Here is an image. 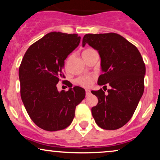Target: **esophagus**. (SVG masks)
<instances>
[{"label":"esophagus","mask_w":160,"mask_h":160,"mask_svg":"<svg viewBox=\"0 0 160 160\" xmlns=\"http://www.w3.org/2000/svg\"><path fill=\"white\" fill-rule=\"evenodd\" d=\"M90 94H91L90 90H88V89H86V96H89V95Z\"/></svg>","instance_id":"obj_1"}]
</instances>
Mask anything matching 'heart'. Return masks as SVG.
I'll return each instance as SVG.
<instances>
[{
	"instance_id": "obj_1",
	"label": "heart",
	"mask_w": 160,
	"mask_h": 160,
	"mask_svg": "<svg viewBox=\"0 0 160 160\" xmlns=\"http://www.w3.org/2000/svg\"><path fill=\"white\" fill-rule=\"evenodd\" d=\"M95 52V51L94 49H92V48H86L85 49H83V51L82 52V58H83L84 59H86L88 56H89L91 54H92V53ZM71 58H72V56H70L65 61V68H68V66L70 62H71ZM94 80V75H82V76L78 77V78L76 79V82L79 86H82V87L89 88L92 86Z\"/></svg>"
}]
</instances>
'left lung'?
<instances>
[{"label": "left lung", "mask_w": 160, "mask_h": 160, "mask_svg": "<svg viewBox=\"0 0 160 160\" xmlns=\"http://www.w3.org/2000/svg\"><path fill=\"white\" fill-rule=\"evenodd\" d=\"M88 43L98 51L103 73L98 84L112 88L105 94L102 89L92 91L98 102L92 108L97 125L115 130L126 125L135 113L144 89L145 64L137 47L116 33L87 34L82 46ZM107 84V85L106 84Z\"/></svg>", "instance_id": "8db88e82"}]
</instances>
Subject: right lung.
Wrapping results in <instances>:
<instances>
[{
	"instance_id": "right-lung-1",
	"label": "right lung",
	"mask_w": 160,
	"mask_h": 160,
	"mask_svg": "<svg viewBox=\"0 0 160 160\" xmlns=\"http://www.w3.org/2000/svg\"><path fill=\"white\" fill-rule=\"evenodd\" d=\"M77 34L53 32L29 47L20 64V95L27 113L38 127L55 132L72 122L76 106L85 98L83 89L65 81L69 90L58 92L56 85L65 78L64 63L78 47Z\"/></svg>"
}]
</instances>
